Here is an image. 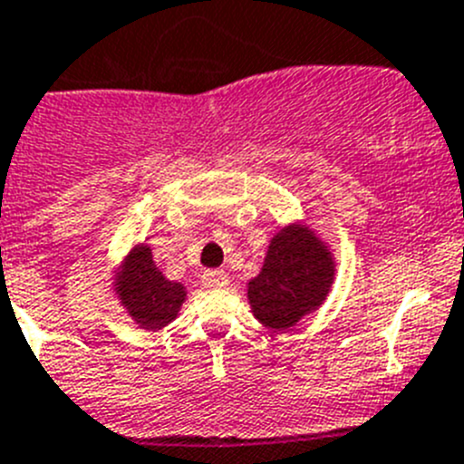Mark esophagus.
Instances as JSON below:
<instances>
[{"label":"esophagus","instance_id":"obj_1","mask_svg":"<svg viewBox=\"0 0 464 464\" xmlns=\"http://www.w3.org/2000/svg\"><path fill=\"white\" fill-rule=\"evenodd\" d=\"M203 284H206L208 289H219V286H227L228 284V275L224 270H206L203 273Z\"/></svg>","mask_w":464,"mask_h":464}]
</instances>
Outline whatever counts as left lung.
<instances>
[{"label": "left lung", "instance_id": "1", "mask_svg": "<svg viewBox=\"0 0 464 464\" xmlns=\"http://www.w3.org/2000/svg\"><path fill=\"white\" fill-rule=\"evenodd\" d=\"M335 273V252L310 224H284L270 237L261 273L247 282L254 319L273 333L291 331L325 303Z\"/></svg>", "mask_w": 464, "mask_h": 464}]
</instances>
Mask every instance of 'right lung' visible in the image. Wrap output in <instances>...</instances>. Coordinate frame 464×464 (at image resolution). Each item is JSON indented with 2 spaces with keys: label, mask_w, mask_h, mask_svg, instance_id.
Returning <instances> with one entry per match:
<instances>
[{
  "label": "right lung",
  "mask_w": 464,
  "mask_h": 464,
  "mask_svg": "<svg viewBox=\"0 0 464 464\" xmlns=\"http://www.w3.org/2000/svg\"><path fill=\"white\" fill-rule=\"evenodd\" d=\"M111 275L112 294L139 328L161 331L178 319L187 300V286L161 273L148 242H136Z\"/></svg>",
  "instance_id": "obj_1"
}]
</instances>
